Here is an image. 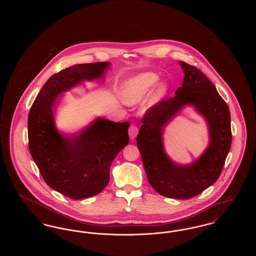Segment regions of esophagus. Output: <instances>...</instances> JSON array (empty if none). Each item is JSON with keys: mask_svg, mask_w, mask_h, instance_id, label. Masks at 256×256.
<instances>
[{"mask_svg": "<svg viewBox=\"0 0 256 256\" xmlns=\"http://www.w3.org/2000/svg\"><path fill=\"white\" fill-rule=\"evenodd\" d=\"M138 134V128L137 126L135 124H132L128 128V134H130V139H134L136 137V135Z\"/></svg>", "mask_w": 256, "mask_h": 256, "instance_id": "obj_1", "label": "esophagus"}]
</instances>
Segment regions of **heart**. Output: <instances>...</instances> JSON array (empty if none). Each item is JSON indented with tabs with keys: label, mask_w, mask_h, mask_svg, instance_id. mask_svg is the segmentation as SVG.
Returning a JSON list of instances; mask_svg holds the SVG:
<instances>
[{
	"label": "heart",
	"mask_w": 256,
	"mask_h": 256,
	"mask_svg": "<svg viewBox=\"0 0 256 256\" xmlns=\"http://www.w3.org/2000/svg\"><path fill=\"white\" fill-rule=\"evenodd\" d=\"M158 76L154 73H144L138 74L132 78L128 80L121 91V98L128 104H132L140 102L148 94L152 87L156 84ZM165 91V86H160L154 90L150 94L148 102L150 104H156L161 98L162 94Z\"/></svg>",
	"instance_id": "heart-1"
}]
</instances>
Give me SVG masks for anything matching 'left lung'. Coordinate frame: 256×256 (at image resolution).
<instances>
[{
  "mask_svg": "<svg viewBox=\"0 0 256 256\" xmlns=\"http://www.w3.org/2000/svg\"><path fill=\"white\" fill-rule=\"evenodd\" d=\"M185 74L174 97L146 110L136 137L146 178L160 195L190 198L216 182L232 146L230 112L214 84L195 66L180 62ZM193 104L207 119L210 143L206 152L190 166L174 164L162 144V128L186 104Z\"/></svg>",
  "mask_w": 256,
  "mask_h": 256,
  "instance_id": "obj_1",
  "label": "left lung"
}]
</instances>
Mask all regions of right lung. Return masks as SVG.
<instances>
[{"instance_id":"add662e5","label":"right lung","mask_w":256,"mask_h":256,"mask_svg":"<svg viewBox=\"0 0 256 256\" xmlns=\"http://www.w3.org/2000/svg\"><path fill=\"white\" fill-rule=\"evenodd\" d=\"M110 62L76 64L52 74L41 88L28 118L30 154L50 188L73 200L97 195L110 182L112 161L130 141V122L98 119L82 134L64 137L56 130V97L82 80L102 76Z\"/></svg>"}]
</instances>
